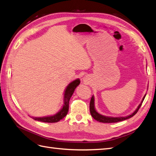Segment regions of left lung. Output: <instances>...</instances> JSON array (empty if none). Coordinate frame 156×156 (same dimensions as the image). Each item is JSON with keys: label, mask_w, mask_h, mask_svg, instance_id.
Wrapping results in <instances>:
<instances>
[{"label": "left lung", "mask_w": 156, "mask_h": 156, "mask_svg": "<svg viewBox=\"0 0 156 156\" xmlns=\"http://www.w3.org/2000/svg\"><path fill=\"white\" fill-rule=\"evenodd\" d=\"M146 95L144 96L143 99L142 100V102L139 104V106H137V109L133 112V113L131 115H129L128 116L126 117H108V116H105V115H103L102 114H99L98 112L96 109H95V106H94V97L92 96L91 98V100H90V114H91V115L93 117L94 119H95L96 120L100 122H102V123H115V122H121V121H124L125 119H129L130 118H132L133 116L137 111L139 110L140 108L141 107L143 101L146 97Z\"/></svg>", "instance_id": "obj_1"}]
</instances>
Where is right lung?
Here are the masks:
<instances>
[{
  "label": "right lung",
  "instance_id": "1",
  "mask_svg": "<svg viewBox=\"0 0 156 156\" xmlns=\"http://www.w3.org/2000/svg\"><path fill=\"white\" fill-rule=\"evenodd\" d=\"M80 79H76L75 80L72 81L71 83H70L66 87L64 94L63 106L57 114L53 115H50V116H46L42 118L32 117V118L35 119V120L47 123H55L59 122L60 119H63L68 114V109H69V101L70 98L72 96V94H73L76 88L80 84Z\"/></svg>",
  "mask_w": 156,
  "mask_h": 156
}]
</instances>
